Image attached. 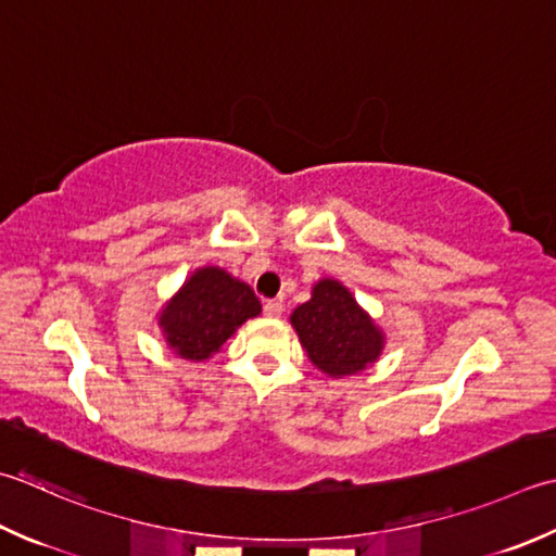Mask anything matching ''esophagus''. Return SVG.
<instances>
[{"label": "esophagus", "instance_id": "34e87169", "mask_svg": "<svg viewBox=\"0 0 556 556\" xmlns=\"http://www.w3.org/2000/svg\"><path fill=\"white\" fill-rule=\"evenodd\" d=\"M263 311H265V315H269V318H279L285 306H281V301H277V299H269V301H265Z\"/></svg>", "mask_w": 556, "mask_h": 556}]
</instances>
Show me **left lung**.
<instances>
[{"instance_id":"8db88e82","label":"left lung","mask_w":556,"mask_h":556,"mask_svg":"<svg viewBox=\"0 0 556 556\" xmlns=\"http://www.w3.org/2000/svg\"><path fill=\"white\" fill-rule=\"evenodd\" d=\"M291 325L311 362L334 378L358 374L383 350V334L334 279L313 287L311 301L293 311Z\"/></svg>"}]
</instances>
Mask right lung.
<instances>
[{"mask_svg":"<svg viewBox=\"0 0 556 556\" xmlns=\"http://www.w3.org/2000/svg\"><path fill=\"white\" fill-rule=\"evenodd\" d=\"M260 299L243 281L219 267H204L185 281L159 325L170 350L190 362H202L236 332L248 318L260 313Z\"/></svg>","mask_w":556,"mask_h":556,"instance_id":"obj_1","label":"right lung"}]
</instances>
